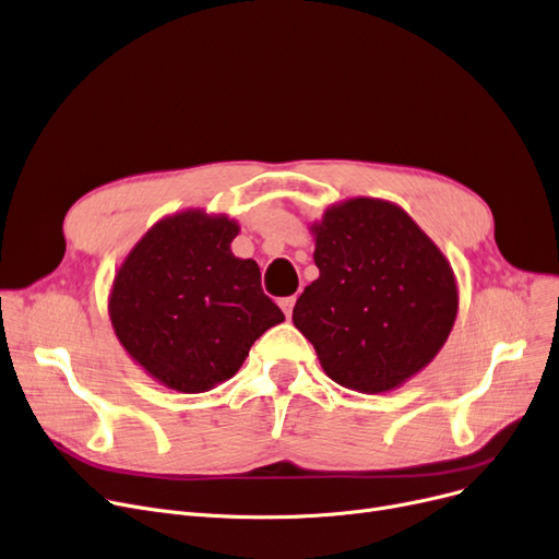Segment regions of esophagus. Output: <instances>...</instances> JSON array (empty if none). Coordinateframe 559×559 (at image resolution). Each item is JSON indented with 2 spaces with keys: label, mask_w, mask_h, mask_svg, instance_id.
I'll return each instance as SVG.
<instances>
[{
  "label": "esophagus",
  "mask_w": 559,
  "mask_h": 559,
  "mask_svg": "<svg viewBox=\"0 0 559 559\" xmlns=\"http://www.w3.org/2000/svg\"><path fill=\"white\" fill-rule=\"evenodd\" d=\"M294 305H296V296H288V298H282V300H280V307H282V311H284L286 318L294 316Z\"/></svg>",
  "instance_id": "34e87169"
}]
</instances>
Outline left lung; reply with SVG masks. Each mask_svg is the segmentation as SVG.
I'll return each mask as SVG.
<instances>
[{"label":"left lung","mask_w":559,"mask_h":559,"mask_svg":"<svg viewBox=\"0 0 559 559\" xmlns=\"http://www.w3.org/2000/svg\"><path fill=\"white\" fill-rule=\"evenodd\" d=\"M313 280L294 307L330 380L386 393L428 366L455 325L453 265L397 206L378 198L332 204L311 223Z\"/></svg>","instance_id":"obj_1"}]
</instances>
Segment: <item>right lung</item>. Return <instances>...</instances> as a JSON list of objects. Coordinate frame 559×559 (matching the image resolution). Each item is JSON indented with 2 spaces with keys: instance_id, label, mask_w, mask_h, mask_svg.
<instances>
[{
  "instance_id": "add662e5",
  "label": "right lung",
  "mask_w": 559,
  "mask_h": 559,
  "mask_svg": "<svg viewBox=\"0 0 559 559\" xmlns=\"http://www.w3.org/2000/svg\"><path fill=\"white\" fill-rule=\"evenodd\" d=\"M238 223L183 209L154 223L116 271L109 318L127 355L179 393H204L284 321L252 259L231 254Z\"/></svg>"
}]
</instances>
